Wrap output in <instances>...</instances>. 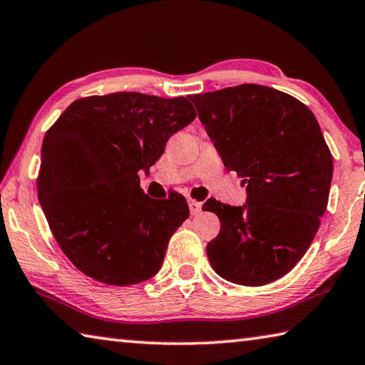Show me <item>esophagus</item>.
<instances>
[{"label": "esophagus", "mask_w": 365, "mask_h": 365, "mask_svg": "<svg viewBox=\"0 0 365 365\" xmlns=\"http://www.w3.org/2000/svg\"><path fill=\"white\" fill-rule=\"evenodd\" d=\"M188 207H190L191 215H197V214H201V210H202V204H201V202H197V201H195V200H188Z\"/></svg>", "instance_id": "obj_1"}]
</instances>
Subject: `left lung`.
I'll return each mask as SVG.
<instances>
[{
	"label": "left lung",
	"mask_w": 365,
	"mask_h": 365,
	"mask_svg": "<svg viewBox=\"0 0 365 365\" xmlns=\"http://www.w3.org/2000/svg\"><path fill=\"white\" fill-rule=\"evenodd\" d=\"M225 168L244 178L247 200H209L220 218L205 247L218 276L264 286L287 274L308 250L329 201L334 161L311 110L292 96L241 84L190 96Z\"/></svg>",
	"instance_id": "1"
}]
</instances>
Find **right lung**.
I'll return each mask as SVG.
<instances>
[{
	"label": "right lung",
	"mask_w": 365,
	"mask_h": 365,
	"mask_svg": "<svg viewBox=\"0 0 365 365\" xmlns=\"http://www.w3.org/2000/svg\"><path fill=\"white\" fill-rule=\"evenodd\" d=\"M195 118L185 97L116 92L75 101L46 132L39 204L63 254L86 276L130 286L160 271L190 209L182 195L151 200L137 174Z\"/></svg>",
	"instance_id": "1"
}]
</instances>
